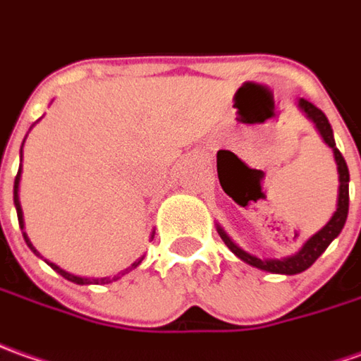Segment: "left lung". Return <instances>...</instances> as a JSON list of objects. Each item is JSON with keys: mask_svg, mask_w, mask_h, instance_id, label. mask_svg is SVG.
<instances>
[{"mask_svg": "<svg viewBox=\"0 0 361 361\" xmlns=\"http://www.w3.org/2000/svg\"><path fill=\"white\" fill-rule=\"evenodd\" d=\"M298 106L306 112L308 118L314 122L316 128L322 134V138H324L326 144L334 149V158L336 164H338V173H340V193H338V207H336L332 219L326 223L324 227L316 233V235H312L308 241L304 243L302 249L296 252V255L286 257V259H281V261H279V259H267V261L257 259V257H252L249 252H245L243 249H239V247L225 235V231H223L221 227L217 229L219 235H221V239L225 241V245H227L241 261L252 264V267H257V269H261V271H269V273L276 274H298L302 273V271H306L308 267H312V263H314L316 259L328 249V245L334 241L336 237L340 235V231L344 229V223L345 219H348V205H350V191H348L350 171H348V166H345L344 156L340 154V149L336 148L334 134H332L330 122L326 118L324 112L318 109V106H314L310 100H306V98H300V100H298Z\"/></svg>", "mask_w": 361, "mask_h": 361, "instance_id": "obj_1", "label": "left lung"}]
</instances>
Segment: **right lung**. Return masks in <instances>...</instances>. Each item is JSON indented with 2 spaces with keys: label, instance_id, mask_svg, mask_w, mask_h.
I'll use <instances>...</instances> for the list:
<instances>
[{
  "label": "right lung",
  "instance_id": "right-lung-1",
  "mask_svg": "<svg viewBox=\"0 0 361 361\" xmlns=\"http://www.w3.org/2000/svg\"><path fill=\"white\" fill-rule=\"evenodd\" d=\"M19 176H21V170L17 171L16 183H13V201H16V209H17V219H19V227H23V213H21V205H19V195H17V190H19ZM23 237H25V243H27V245H29V249H31V251L35 252V255H39V252H37L35 247L31 245V241L27 239L25 233H23ZM49 264H51V267H53V269H55V271H57V273L61 274V276H65L67 281H71V283H77V284H90V283H94V284L102 283V284H106V283H110L109 276H106V279H100V281H98V279H92V281H90V279H82V276H75V274L67 273V271H63V269H59L57 264H53V263H49ZM138 264H140V261H138V263L132 264V269H134V267H138ZM126 271H130V269H126ZM126 271H124V273H126ZM124 273H122V274H124ZM114 279H118V276H112V281H114Z\"/></svg>",
  "mask_w": 361,
  "mask_h": 361
}]
</instances>
